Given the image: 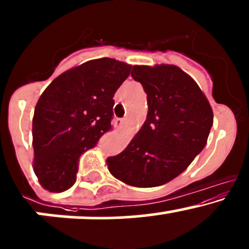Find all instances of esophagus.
<instances>
[{"instance_id": "obj_1", "label": "esophagus", "mask_w": 249, "mask_h": 249, "mask_svg": "<svg viewBox=\"0 0 249 249\" xmlns=\"http://www.w3.org/2000/svg\"><path fill=\"white\" fill-rule=\"evenodd\" d=\"M114 125H116L117 127H120L123 126V124H124V119H120V118H117V119H114Z\"/></svg>"}]
</instances>
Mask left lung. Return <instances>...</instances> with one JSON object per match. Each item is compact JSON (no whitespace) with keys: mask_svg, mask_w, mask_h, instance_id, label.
Here are the masks:
<instances>
[{"mask_svg":"<svg viewBox=\"0 0 249 249\" xmlns=\"http://www.w3.org/2000/svg\"><path fill=\"white\" fill-rule=\"evenodd\" d=\"M131 76L144 88L148 114L129 145L106 163L130 186H160L181 174L203 150L213 108L197 82L177 65H133Z\"/></svg>","mask_w":249,"mask_h":249,"instance_id":"1","label":"left lung"}]
</instances>
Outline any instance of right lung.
<instances>
[{
	"mask_svg": "<svg viewBox=\"0 0 249 249\" xmlns=\"http://www.w3.org/2000/svg\"><path fill=\"white\" fill-rule=\"evenodd\" d=\"M131 68L114 58L91 59L44 90L32 123L33 171L43 188L58 193L75 184L81 154L112 129L114 93Z\"/></svg>",
	"mask_w": 249,
	"mask_h": 249,
	"instance_id": "add662e5",
	"label": "right lung"
}]
</instances>
